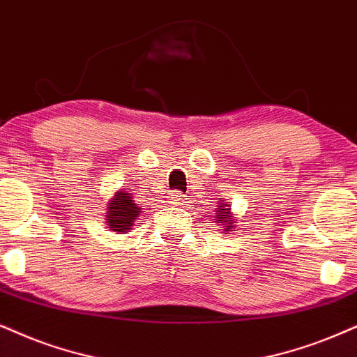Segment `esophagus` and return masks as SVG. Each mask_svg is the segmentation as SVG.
Here are the masks:
<instances>
[{"label":"esophagus","instance_id":"1","mask_svg":"<svg viewBox=\"0 0 357 357\" xmlns=\"http://www.w3.org/2000/svg\"><path fill=\"white\" fill-rule=\"evenodd\" d=\"M183 197L184 196L179 191H171L168 199H169L171 204H183Z\"/></svg>","mask_w":357,"mask_h":357}]
</instances>
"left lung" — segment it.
<instances>
[{"mask_svg":"<svg viewBox=\"0 0 357 357\" xmlns=\"http://www.w3.org/2000/svg\"><path fill=\"white\" fill-rule=\"evenodd\" d=\"M229 212H231V209H229L227 204H220L219 211H218V215H215L214 220H215V222H219V220H220V222H224L225 229H234L232 220H229V219H231Z\"/></svg>","mask_w":357,"mask_h":357,"instance_id":"left-lung-1","label":"left lung"}]
</instances>
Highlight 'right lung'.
I'll use <instances>...</instances> for the list:
<instances>
[{"label": "right lung", "mask_w": 357, "mask_h": 357, "mask_svg": "<svg viewBox=\"0 0 357 357\" xmlns=\"http://www.w3.org/2000/svg\"><path fill=\"white\" fill-rule=\"evenodd\" d=\"M107 225H110V231L126 232L132 231L135 219L139 215V207L132 201L130 192L120 191L115 194V199L108 202Z\"/></svg>", "instance_id": "obj_1"}]
</instances>
